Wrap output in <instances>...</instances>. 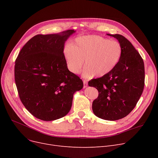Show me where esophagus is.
<instances>
[{"instance_id": "esophagus-1", "label": "esophagus", "mask_w": 158, "mask_h": 158, "mask_svg": "<svg viewBox=\"0 0 158 158\" xmlns=\"http://www.w3.org/2000/svg\"><path fill=\"white\" fill-rule=\"evenodd\" d=\"M83 84H84V88H86L87 86H88V83H87V81H85V80H84L83 81Z\"/></svg>"}]
</instances>
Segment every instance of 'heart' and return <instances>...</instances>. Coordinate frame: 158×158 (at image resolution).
I'll use <instances>...</instances> for the list:
<instances>
[{
	"label": "heart",
	"mask_w": 158,
	"mask_h": 158,
	"mask_svg": "<svg viewBox=\"0 0 158 158\" xmlns=\"http://www.w3.org/2000/svg\"><path fill=\"white\" fill-rule=\"evenodd\" d=\"M64 55L68 68L73 73L81 72L85 60L84 77H102L117 66L122 55V47L117 41L97 35L83 36L77 38L72 45H66Z\"/></svg>",
	"instance_id": "b5f03b06"
}]
</instances>
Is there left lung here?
Returning <instances> with one entry per match:
<instances>
[{
  "label": "left lung",
  "mask_w": 158,
  "mask_h": 158,
  "mask_svg": "<svg viewBox=\"0 0 158 158\" xmlns=\"http://www.w3.org/2000/svg\"><path fill=\"white\" fill-rule=\"evenodd\" d=\"M107 35L117 39L122 47L121 59L116 68L106 76L88 82L97 89L98 97L92 104L94 113L106 120H117L135 108L145 85L142 57L130 41L120 35Z\"/></svg>",
  "instance_id": "1"
}]
</instances>
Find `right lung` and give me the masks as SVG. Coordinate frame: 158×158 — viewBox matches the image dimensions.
Instances as JSON below:
<instances>
[{"mask_svg": "<svg viewBox=\"0 0 158 158\" xmlns=\"http://www.w3.org/2000/svg\"><path fill=\"white\" fill-rule=\"evenodd\" d=\"M75 32L37 35L16 59L15 80L19 97L29 112L41 120L67 114L74 93L83 87L82 81L69 70L63 53L65 41Z\"/></svg>", "mask_w": 158, "mask_h": 158, "instance_id": "1", "label": "right lung"}]
</instances>
